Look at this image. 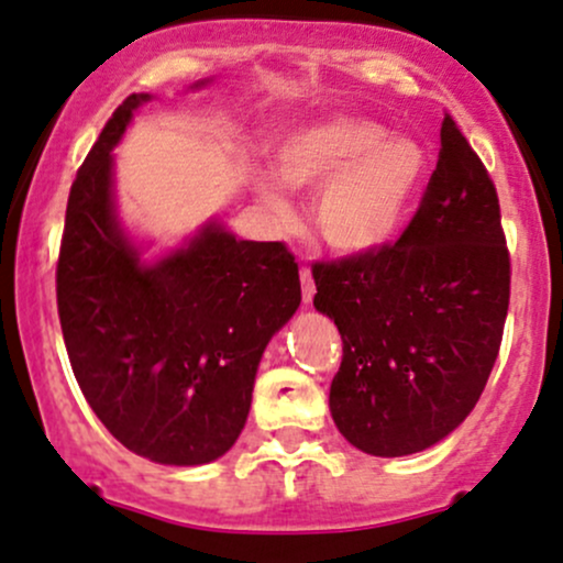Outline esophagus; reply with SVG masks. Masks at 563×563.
Listing matches in <instances>:
<instances>
[{"label": "esophagus", "mask_w": 563, "mask_h": 563, "mask_svg": "<svg viewBox=\"0 0 563 563\" xmlns=\"http://www.w3.org/2000/svg\"><path fill=\"white\" fill-rule=\"evenodd\" d=\"M300 282H302V302H311L313 292H316V284L311 279V271H308L306 265L300 268Z\"/></svg>", "instance_id": "esophagus-1"}]
</instances>
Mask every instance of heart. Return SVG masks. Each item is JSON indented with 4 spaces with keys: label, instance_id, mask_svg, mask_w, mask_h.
I'll return each instance as SVG.
<instances>
[{
    "label": "heart",
    "instance_id": "obj_1",
    "mask_svg": "<svg viewBox=\"0 0 563 563\" xmlns=\"http://www.w3.org/2000/svg\"><path fill=\"white\" fill-rule=\"evenodd\" d=\"M276 175L298 191H321L316 229L332 250L369 255L388 247L412 214L428 175L426 148L383 124L332 113L287 132L274 148ZM271 210L287 212L282 186L257 180Z\"/></svg>",
    "mask_w": 563,
    "mask_h": 563
}]
</instances>
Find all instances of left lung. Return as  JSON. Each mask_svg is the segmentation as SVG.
<instances>
[{
  "label": "left lung",
  "mask_w": 563,
  "mask_h": 563,
  "mask_svg": "<svg viewBox=\"0 0 563 563\" xmlns=\"http://www.w3.org/2000/svg\"><path fill=\"white\" fill-rule=\"evenodd\" d=\"M313 282L316 311L343 338L332 420L356 450L422 452L468 418L500 353L510 255L495 183L450 113L401 236L319 263Z\"/></svg>",
  "instance_id": "obj_1"
}]
</instances>
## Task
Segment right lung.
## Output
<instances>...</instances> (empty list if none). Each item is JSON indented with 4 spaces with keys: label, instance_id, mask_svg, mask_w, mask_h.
Listing matches in <instances>:
<instances>
[{
    "label": "right lung",
    "instance_id": "add662e5",
    "mask_svg": "<svg viewBox=\"0 0 563 563\" xmlns=\"http://www.w3.org/2000/svg\"><path fill=\"white\" fill-rule=\"evenodd\" d=\"M148 95L124 98L71 183L55 292L68 362L98 420L162 465L212 463L247 422L261 356L300 306L284 242L210 223L145 265L113 214L111 148Z\"/></svg>",
    "mask_w": 563,
    "mask_h": 563
}]
</instances>
